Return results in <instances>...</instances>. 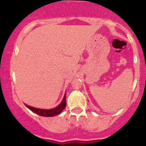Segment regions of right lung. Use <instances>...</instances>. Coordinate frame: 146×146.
<instances>
[{
    "label": "right lung",
    "mask_w": 146,
    "mask_h": 146,
    "mask_svg": "<svg viewBox=\"0 0 146 146\" xmlns=\"http://www.w3.org/2000/svg\"><path fill=\"white\" fill-rule=\"evenodd\" d=\"M66 95L64 96V99L62 100L61 103L59 104L57 108H54V109H50V110H44V109H38V108H35L33 107L28 106L27 104H25V106L30 109L31 111L33 113H36V114L39 115L41 116H44V117H52L55 115H57L59 113H61V111L64 108H66Z\"/></svg>",
    "instance_id": "add662e5"
}]
</instances>
